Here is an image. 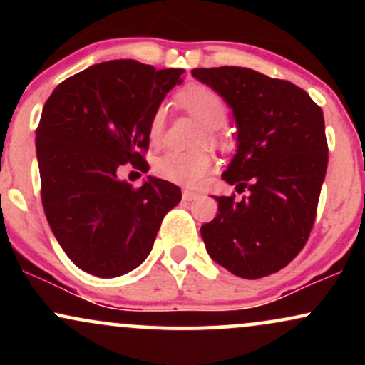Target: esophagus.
<instances>
[{
	"label": "esophagus",
	"instance_id": "1",
	"mask_svg": "<svg viewBox=\"0 0 365 365\" xmlns=\"http://www.w3.org/2000/svg\"><path fill=\"white\" fill-rule=\"evenodd\" d=\"M182 195L185 200H195L200 197V194H197V192H192V190H183Z\"/></svg>",
	"mask_w": 365,
	"mask_h": 365
}]
</instances>
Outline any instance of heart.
<instances>
[{
	"label": "heart",
	"instance_id": "heart-1",
	"mask_svg": "<svg viewBox=\"0 0 365 365\" xmlns=\"http://www.w3.org/2000/svg\"><path fill=\"white\" fill-rule=\"evenodd\" d=\"M180 103L207 128L225 123L226 106L221 96L206 86H188L180 92ZM165 127V111L158 110L149 123L150 142H159ZM212 168V158L206 150H168L158 158L154 170L161 178L180 185H197Z\"/></svg>",
	"mask_w": 365,
	"mask_h": 365
}]
</instances>
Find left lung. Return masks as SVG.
<instances>
[{
  "label": "left lung",
  "mask_w": 365,
  "mask_h": 365,
  "mask_svg": "<svg viewBox=\"0 0 365 365\" xmlns=\"http://www.w3.org/2000/svg\"><path fill=\"white\" fill-rule=\"evenodd\" d=\"M223 98L237 125V150L221 178L237 192L216 197L217 215L200 226L207 254L240 278L257 279L304 249L328 168L322 110L295 83L242 66L195 68Z\"/></svg>",
  "instance_id": "left-lung-1"
}]
</instances>
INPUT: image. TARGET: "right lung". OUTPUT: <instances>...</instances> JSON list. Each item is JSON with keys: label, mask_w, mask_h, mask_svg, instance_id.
I'll return each mask as SVG.
<instances>
[{"label": "right lung", "mask_w": 365, "mask_h": 365, "mask_svg": "<svg viewBox=\"0 0 365 365\" xmlns=\"http://www.w3.org/2000/svg\"><path fill=\"white\" fill-rule=\"evenodd\" d=\"M183 70L133 60L92 65L61 82L43 108L36 133L41 197L58 244L77 267L99 278L130 273L145 261L163 217L182 190L148 177L140 188L118 168L149 171V123Z\"/></svg>", "instance_id": "obj_1"}]
</instances>
